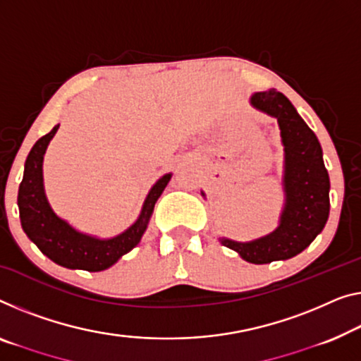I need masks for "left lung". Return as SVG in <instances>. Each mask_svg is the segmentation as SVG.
Wrapping results in <instances>:
<instances>
[{"label": "left lung", "mask_w": 361, "mask_h": 361, "mask_svg": "<svg viewBox=\"0 0 361 361\" xmlns=\"http://www.w3.org/2000/svg\"><path fill=\"white\" fill-rule=\"evenodd\" d=\"M251 105L277 118L283 144L285 204L279 227L262 238L241 243L220 238L224 246L252 264L297 256L318 236L329 217V173L322 149L287 97L276 89L251 95Z\"/></svg>", "instance_id": "1"}]
</instances>
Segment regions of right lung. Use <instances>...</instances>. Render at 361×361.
<instances>
[{"label":"right lung","mask_w":361,"mask_h":361,"mask_svg":"<svg viewBox=\"0 0 361 361\" xmlns=\"http://www.w3.org/2000/svg\"><path fill=\"white\" fill-rule=\"evenodd\" d=\"M58 128L60 125L40 137L27 155L18 195L20 225L37 248L56 264L68 269H84L89 272L105 271L141 241L155 202L169 185L171 173L164 175L150 188L141 215L123 233L106 240L80 233L53 212L43 190V155Z\"/></svg>","instance_id":"obj_1"}]
</instances>
